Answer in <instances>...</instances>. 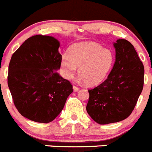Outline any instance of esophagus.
I'll use <instances>...</instances> for the list:
<instances>
[{"mask_svg":"<svg viewBox=\"0 0 152 152\" xmlns=\"http://www.w3.org/2000/svg\"><path fill=\"white\" fill-rule=\"evenodd\" d=\"M73 91H74L75 92H77V91H79V88H78V87L75 86V85H73Z\"/></svg>","mask_w":152,"mask_h":152,"instance_id":"esophagus-1","label":"esophagus"}]
</instances>
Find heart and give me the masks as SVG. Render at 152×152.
<instances>
[{
  "instance_id": "1",
  "label": "heart",
  "mask_w": 152,
  "mask_h": 152,
  "mask_svg": "<svg viewBox=\"0 0 152 152\" xmlns=\"http://www.w3.org/2000/svg\"><path fill=\"white\" fill-rule=\"evenodd\" d=\"M113 59V54L109 50L103 49L95 42H84L72 47L70 55L61 56V72L65 79H71L79 67L80 80L88 85H95L105 77Z\"/></svg>"
}]
</instances>
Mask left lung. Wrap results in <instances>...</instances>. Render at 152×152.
<instances>
[{
	"instance_id": "1",
	"label": "left lung",
	"mask_w": 152,
	"mask_h": 152,
	"mask_svg": "<svg viewBox=\"0 0 152 152\" xmlns=\"http://www.w3.org/2000/svg\"><path fill=\"white\" fill-rule=\"evenodd\" d=\"M115 63L107 79L88 91L86 110L100 125L122 121L129 117L143 88L144 67L133 45L117 39Z\"/></svg>"
}]
</instances>
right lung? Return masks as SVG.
Masks as SVG:
<instances>
[{
  "instance_id": "obj_1",
  "label": "right lung",
  "mask_w": 152,
  "mask_h": 152,
  "mask_svg": "<svg viewBox=\"0 0 152 152\" xmlns=\"http://www.w3.org/2000/svg\"><path fill=\"white\" fill-rule=\"evenodd\" d=\"M60 42L53 36L37 35L26 39L13 53L9 64L8 86L23 117L48 123L61 113L73 91L59 76Z\"/></svg>"
}]
</instances>
